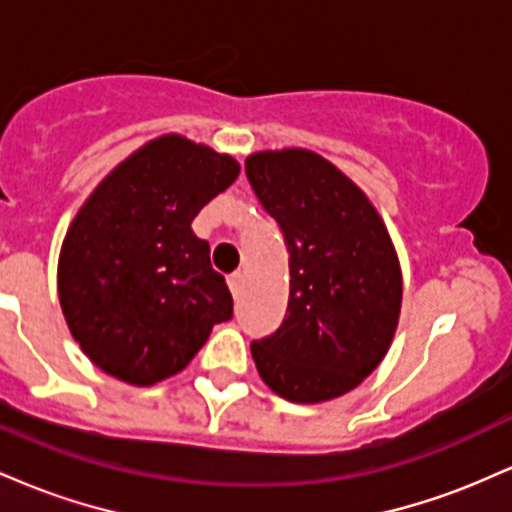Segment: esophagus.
Returning a JSON list of instances; mask_svg holds the SVG:
<instances>
[{"instance_id": "esophagus-1", "label": "esophagus", "mask_w": 512, "mask_h": 512, "mask_svg": "<svg viewBox=\"0 0 512 512\" xmlns=\"http://www.w3.org/2000/svg\"><path fill=\"white\" fill-rule=\"evenodd\" d=\"M243 286H245L243 274H233V276H228V289H231L233 298H240V293H243Z\"/></svg>"}]
</instances>
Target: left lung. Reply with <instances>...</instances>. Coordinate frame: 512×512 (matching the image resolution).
<instances>
[{
    "instance_id": "1",
    "label": "left lung",
    "mask_w": 512,
    "mask_h": 512,
    "mask_svg": "<svg viewBox=\"0 0 512 512\" xmlns=\"http://www.w3.org/2000/svg\"><path fill=\"white\" fill-rule=\"evenodd\" d=\"M245 173L289 248L281 327L252 342L264 385L296 404L342 397L380 366L402 308V269L366 192L308 149L257 151Z\"/></svg>"
}]
</instances>
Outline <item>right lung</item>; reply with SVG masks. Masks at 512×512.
<instances>
[{"instance_id": "add662e5", "label": "right lung", "mask_w": 512, "mask_h": 512, "mask_svg": "<svg viewBox=\"0 0 512 512\" xmlns=\"http://www.w3.org/2000/svg\"><path fill=\"white\" fill-rule=\"evenodd\" d=\"M238 173L233 156L163 134L110 170L76 211L57 293L74 342L108 375L161 383L233 317L231 291L192 221Z\"/></svg>"}]
</instances>
